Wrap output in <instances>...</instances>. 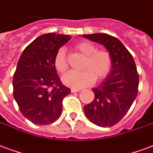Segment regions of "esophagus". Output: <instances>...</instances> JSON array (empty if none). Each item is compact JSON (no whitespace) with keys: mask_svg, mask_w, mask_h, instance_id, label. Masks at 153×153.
Masks as SVG:
<instances>
[{"mask_svg":"<svg viewBox=\"0 0 153 153\" xmlns=\"http://www.w3.org/2000/svg\"><path fill=\"white\" fill-rule=\"evenodd\" d=\"M71 92H78L80 91V89H77V88H71Z\"/></svg>","mask_w":153,"mask_h":153,"instance_id":"esophagus-1","label":"esophagus"}]
</instances>
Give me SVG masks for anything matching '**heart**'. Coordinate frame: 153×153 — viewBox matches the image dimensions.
Wrapping results in <instances>:
<instances>
[{
    "label": "heart",
    "instance_id": "obj_1",
    "mask_svg": "<svg viewBox=\"0 0 153 153\" xmlns=\"http://www.w3.org/2000/svg\"><path fill=\"white\" fill-rule=\"evenodd\" d=\"M74 49L85 58L79 72L70 71L62 77L66 86L74 88H82L91 85L95 81H100L107 77L113 65L110 53L106 49H97L96 45L88 41H81L74 45ZM56 71L65 73L68 69V62L65 48H61L54 57Z\"/></svg>",
    "mask_w": 153,
    "mask_h": 153
}]
</instances>
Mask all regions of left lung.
Masks as SVG:
<instances>
[{"label":"left lung","mask_w":153,"mask_h":153,"mask_svg":"<svg viewBox=\"0 0 153 153\" xmlns=\"http://www.w3.org/2000/svg\"><path fill=\"white\" fill-rule=\"evenodd\" d=\"M82 36L104 45L113 59L110 73L92 89L95 99L83 107L84 113L94 124L112 126L125 116L136 98L140 80L136 65L132 55L116 37L103 33Z\"/></svg>","instance_id":"obj_1"}]
</instances>
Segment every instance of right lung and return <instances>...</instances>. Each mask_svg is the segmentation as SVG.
Returning a JSON list of instances; mask_svg holds the SVG:
<instances>
[{"label": "right lung", "instance_id": "obj_1", "mask_svg": "<svg viewBox=\"0 0 153 153\" xmlns=\"http://www.w3.org/2000/svg\"><path fill=\"white\" fill-rule=\"evenodd\" d=\"M70 39L65 35H42L19 58L13 74V97L22 115L34 124L48 125L58 119L62 100L71 93L61 82L54 65L57 50Z\"/></svg>", "mask_w": 153, "mask_h": 153}]
</instances>
